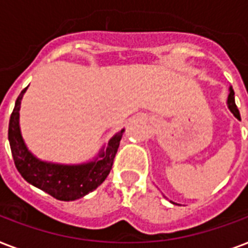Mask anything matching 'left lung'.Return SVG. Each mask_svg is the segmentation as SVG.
<instances>
[{
    "instance_id": "obj_1",
    "label": "left lung",
    "mask_w": 248,
    "mask_h": 248,
    "mask_svg": "<svg viewBox=\"0 0 248 248\" xmlns=\"http://www.w3.org/2000/svg\"><path fill=\"white\" fill-rule=\"evenodd\" d=\"M229 96H228V107H229V109H231V112L234 114L238 120H241V114H239V110L238 108H237V105H235V101H234V91H233V89H229Z\"/></svg>"
}]
</instances>
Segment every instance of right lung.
Listing matches in <instances>:
<instances>
[{
  "label": "right lung",
  "instance_id": "obj_1",
  "mask_svg": "<svg viewBox=\"0 0 248 248\" xmlns=\"http://www.w3.org/2000/svg\"><path fill=\"white\" fill-rule=\"evenodd\" d=\"M25 90L27 87L17 96L9 124L10 148L17 171L29 184L59 201L78 200L93 192L110 172L124 130L113 136L107 149L93 162L77 166L42 162L27 149L19 128V109Z\"/></svg>",
  "mask_w": 248,
  "mask_h": 248
}]
</instances>
